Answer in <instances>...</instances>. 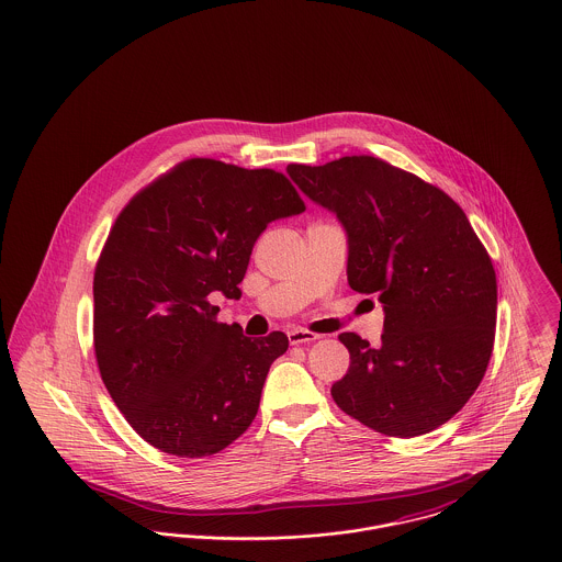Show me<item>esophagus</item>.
<instances>
[{
  "label": "esophagus",
  "instance_id": "34e87169",
  "mask_svg": "<svg viewBox=\"0 0 562 562\" xmlns=\"http://www.w3.org/2000/svg\"><path fill=\"white\" fill-rule=\"evenodd\" d=\"M288 338H290V342H292V345H306V342L317 340L319 335L308 333V330H302V328H294V330H290V333H288Z\"/></svg>",
  "mask_w": 562,
  "mask_h": 562
}]
</instances>
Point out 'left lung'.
Returning <instances> with one entry per match:
<instances>
[{"label":"left lung","instance_id":"left-lung-1","mask_svg":"<svg viewBox=\"0 0 562 562\" xmlns=\"http://www.w3.org/2000/svg\"><path fill=\"white\" fill-rule=\"evenodd\" d=\"M288 175L347 234V281L383 306L381 345L353 333L347 374L333 398L390 437H419L460 412L486 373L496 326V274L464 211L443 193L376 157Z\"/></svg>","mask_w":562,"mask_h":562}]
</instances>
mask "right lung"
I'll use <instances>...</instances> for the list:
<instances>
[{
    "instance_id": "obj_1",
    "label": "right lung",
    "mask_w": 562,
    "mask_h": 562,
    "mask_svg": "<svg viewBox=\"0 0 562 562\" xmlns=\"http://www.w3.org/2000/svg\"><path fill=\"white\" fill-rule=\"evenodd\" d=\"M302 211L281 172L188 159L116 217L93 277V345L114 405L153 448L211 456L256 419L290 340L217 324L209 296L236 299L263 229Z\"/></svg>"
}]
</instances>
